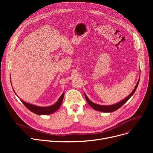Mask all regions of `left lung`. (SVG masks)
Wrapping results in <instances>:
<instances>
[{
	"label": "left lung",
	"instance_id": "1",
	"mask_svg": "<svg viewBox=\"0 0 153 153\" xmlns=\"http://www.w3.org/2000/svg\"><path fill=\"white\" fill-rule=\"evenodd\" d=\"M140 78L138 79V81L137 84H136V86L134 87V90L132 91V92L129 95H128L126 98H125L123 100L120 101V102H118V103H117L116 104H114V105H98V104L94 103V102H91L89 99H88V97H87V95L84 93L85 98L87 103L89 104V105L92 108H94V110H97V111H102V112H113V111L118 110L119 108L121 107L122 105H123L128 100V99H129L131 97V96L133 95V94L134 93V92H135V91L136 89V88H137V87L138 85V84H139V82H140Z\"/></svg>",
	"mask_w": 153,
	"mask_h": 153
}]
</instances>
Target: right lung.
Wrapping results in <instances>:
<instances>
[{
	"instance_id": "1",
	"label": "right lung",
	"mask_w": 153,
	"mask_h": 153,
	"mask_svg": "<svg viewBox=\"0 0 153 153\" xmlns=\"http://www.w3.org/2000/svg\"><path fill=\"white\" fill-rule=\"evenodd\" d=\"M64 95V93L63 92V94L61 95V97H59V100L57 101V102L54 103V105L49 106V107H45L32 105V104L27 103L25 102L22 100L21 99H20V100L23 103V105H25L28 110H30L31 111L33 112V113L37 114V115H46L51 114L54 113V112H55L56 111H57L59 108V107L61 105L62 100H63Z\"/></svg>"
}]
</instances>
